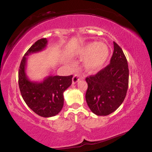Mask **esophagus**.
Returning <instances> with one entry per match:
<instances>
[{
	"instance_id": "esophagus-1",
	"label": "esophagus",
	"mask_w": 152,
	"mask_h": 152,
	"mask_svg": "<svg viewBox=\"0 0 152 152\" xmlns=\"http://www.w3.org/2000/svg\"><path fill=\"white\" fill-rule=\"evenodd\" d=\"M80 78H81V77L79 76V75L75 74L74 76V77H73V78H72L73 84H75L76 83H77V82L80 80Z\"/></svg>"
}]
</instances>
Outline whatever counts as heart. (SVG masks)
I'll return each instance as SVG.
<instances>
[{
	"instance_id": "b5f03b06",
	"label": "heart",
	"mask_w": 152,
	"mask_h": 152,
	"mask_svg": "<svg viewBox=\"0 0 152 152\" xmlns=\"http://www.w3.org/2000/svg\"><path fill=\"white\" fill-rule=\"evenodd\" d=\"M78 55L85 57L83 65L91 72L99 71L104 67L109 56V48L104 43L91 42L82 45L77 51Z\"/></svg>"
}]
</instances>
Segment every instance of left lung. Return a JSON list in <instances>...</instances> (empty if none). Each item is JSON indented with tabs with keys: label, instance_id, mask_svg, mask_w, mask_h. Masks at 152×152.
I'll list each match as a JSON object with an SVG mask.
<instances>
[{
	"label": "left lung",
	"instance_id": "8db88e82",
	"mask_svg": "<svg viewBox=\"0 0 152 152\" xmlns=\"http://www.w3.org/2000/svg\"><path fill=\"white\" fill-rule=\"evenodd\" d=\"M86 100L94 114L107 116L121 106L129 86L128 63L123 50L114 41L110 64L94 76L86 78Z\"/></svg>",
	"mask_w": 152,
	"mask_h": 152
}]
</instances>
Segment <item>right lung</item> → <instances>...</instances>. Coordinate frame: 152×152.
<instances>
[{"mask_svg": "<svg viewBox=\"0 0 152 152\" xmlns=\"http://www.w3.org/2000/svg\"><path fill=\"white\" fill-rule=\"evenodd\" d=\"M46 38L38 40L27 50L20 62L18 71V86L24 102L36 114L51 117L61 111L64 106V92L72 83L73 76H48L42 81H33L26 73L28 56L46 48Z\"/></svg>", "mask_w": 152, "mask_h": 152, "instance_id": "obj_1", "label": "right lung"}]
</instances>
